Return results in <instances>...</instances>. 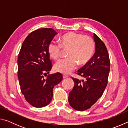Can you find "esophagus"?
<instances>
[{
  "label": "esophagus",
  "mask_w": 128,
  "mask_h": 128,
  "mask_svg": "<svg viewBox=\"0 0 128 128\" xmlns=\"http://www.w3.org/2000/svg\"><path fill=\"white\" fill-rule=\"evenodd\" d=\"M68 77V76H66V74H63V75H62V77H63V78H67Z\"/></svg>",
  "instance_id": "obj_1"
}]
</instances>
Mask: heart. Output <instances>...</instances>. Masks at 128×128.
I'll return each instance as SVG.
<instances>
[{
    "mask_svg": "<svg viewBox=\"0 0 128 128\" xmlns=\"http://www.w3.org/2000/svg\"><path fill=\"white\" fill-rule=\"evenodd\" d=\"M69 48L68 57L57 62L54 66L56 72L68 74L77 68L78 63H87L92 57L95 43L92 38L74 32L64 34L60 37V43L52 40L48 46V52L54 60L59 58L62 48Z\"/></svg>",
    "mask_w": 128,
    "mask_h": 128,
    "instance_id": "b5f03b06",
    "label": "heart"
}]
</instances>
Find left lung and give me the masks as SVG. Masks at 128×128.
I'll return each mask as SVG.
<instances>
[{
    "label": "left lung",
    "instance_id": "1",
    "mask_svg": "<svg viewBox=\"0 0 128 128\" xmlns=\"http://www.w3.org/2000/svg\"><path fill=\"white\" fill-rule=\"evenodd\" d=\"M93 38L95 43L94 55L77 73L85 80L72 78L75 84L69 93V104L80 111L90 108L102 96L110 70L109 55L104 43L94 33Z\"/></svg>",
    "mask_w": 128,
    "mask_h": 128
}]
</instances>
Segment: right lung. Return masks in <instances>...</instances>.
Listing matches in <instances>:
<instances>
[{"instance_id": "obj_1", "label": "right lung", "mask_w": 128, "mask_h": 128, "mask_svg": "<svg viewBox=\"0 0 128 128\" xmlns=\"http://www.w3.org/2000/svg\"><path fill=\"white\" fill-rule=\"evenodd\" d=\"M57 32L51 28L39 29L25 38L18 54V78L21 92L32 106L45 107L51 102L53 88L62 81L60 73L48 75L52 68L48 44Z\"/></svg>"}]
</instances>
